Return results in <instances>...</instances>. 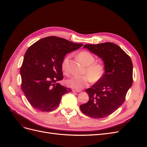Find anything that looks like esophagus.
I'll return each mask as SVG.
<instances>
[{"label": "esophagus", "instance_id": "34e87169", "mask_svg": "<svg viewBox=\"0 0 147 147\" xmlns=\"http://www.w3.org/2000/svg\"><path fill=\"white\" fill-rule=\"evenodd\" d=\"M72 91L73 92H81V91L80 90H72Z\"/></svg>", "mask_w": 147, "mask_h": 147}]
</instances>
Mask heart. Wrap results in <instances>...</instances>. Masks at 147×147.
<instances>
[{
    "label": "heart",
    "instance_id": "obj_1",
    "mask_svg": "<svg viewBox=\"0 0 147 147\" xmlns=\"http://www.w3.org/2000/svg\"><path fill=\"white\" fill-rule=\"evenodd\" d=\"M78 58L85 65L86 70L84 75L82 77L73 76L67 79L65 82L67 86L80 90L88 86L91 80L93 82H97L104 76V67L100 63L95 62V57L91 53L87 51H83L79 53ZM70 56H66L61 64L62 70L65 74L69 73V61Z\"/></svg>",
    "mask_w": 147,
    "mask_h": 147
}]
</instances>
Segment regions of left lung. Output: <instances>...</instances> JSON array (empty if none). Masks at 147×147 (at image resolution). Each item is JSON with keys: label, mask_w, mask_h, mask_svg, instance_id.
Segmentation results:
<instances>
[{"label": "left lung", "mask_w": 147, "mask_h": 147, "mask_svg": "<svg viewBox=\"0 0 147 147\" xmlns=\"http://www.w3.org/2000/svg\"><path fill=\"white\" fill-rule=\"evenodd\" d=\"M87 48L104 61V76L86 92L88 102L80 106L82 112L93 118H102L113 113L125 100L132 84V61L119 46L111 42L91 45Z\"/></svg>", "instance_id": "1"}]
</instances>
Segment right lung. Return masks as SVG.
Instances as JSON below:
<instances>
[{
  "label": "right lung",
  "mask_w": 147,
  "mask_h": 147,
  "mask_svg": "<svg viewBox=\"0 0 147 147\" xmlns=\"http://www.w3.org/2000/svg\"><path fill=\"white\" fill-rule=\"evenodd\" d=\"M82 45L50 36L39 40L28 49L20 69L21 89L35 109L40 112L54 110L62 96L72 91L58 83L63 79L61 64L67 53Z\"/></svg>",
  "instance_id": "obj_1"
}]
</instances>
